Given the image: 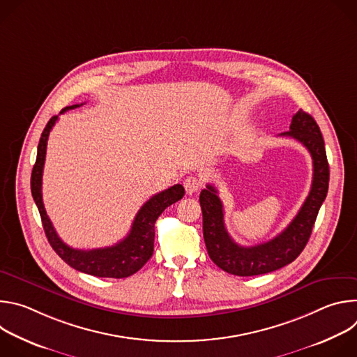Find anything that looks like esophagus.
I'll list each match as a JSON object with an SVG mask.
<instances>
[{
	"label": "esophagus",
	"mask_w": 357,
	"mask_h": 357,
	"mask_svg": "<svg viewBox=\"0 0 357 357\" xmlns=\"http://www.w3.org/2000/svg\"><path fill=\"white\" fill-rule=\"evenodd\" d=\"M183 186H185V190H186L188 195H193V193H196V192L200 189L202 181H200V178H197V176L190 175V176H188V178L183 181Z\"/></svg>",
	"instance_id": "esophagus-1"
}]
</instances>
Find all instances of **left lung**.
Here are the masks:
<instances>
[{"instance_id": "8db88e82", "label": "left lung", "mask_w": 357, "mask_h": 357, "mask_svg": "<svg viewBox=\"0 0 357 357\" xmlns=\"http://www.w3.org/2000/svg\"><path fill=\"white\" fill-rule=\"evenodd\" d=\"M299 141L310 151L314 164V176L310 195L288 227L270 241L243 247L233 241L225 227L223 203L218 189L208 185L199 196L203 215V237L212 261L223 271L251 277L267 274L292 263L307 245L318 212L328 193L329 164L322 132L314 117L302 110L292 116L289 131L281 132Z\"/></svg>"}]
</instances>
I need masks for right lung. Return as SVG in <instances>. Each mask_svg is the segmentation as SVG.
<instances>
[{"mask_svg":"<svg viewBox=\"0 0 357 357\" xmlns=\"http://www.w3.org/2000/svg\"><path fill=\"white\" fill-rule=\"evenodd\" d=\"M79 106L82 105L68 106L61 112V114ZM56 121L58 116H54L47 121L45 130L42 131L38 144L36 162L31 175V192L38 206L47 241L56 251L58 256L77 271L101 278L130 277L135 274L151 259L152 252H154L155 222L168 206L183 197L185 189L182 185L178 183L146 200L138 211L130 233L117 244L94 250H77L69 247L59 238L56 230L52 226V222H50L46 215L42 200V172L45 165L46 144L49 132Z\"/></svg>","mask_w":357,"mask_h":357,"instance_id":"add662e5","label":"right lung"}]
</instances>
